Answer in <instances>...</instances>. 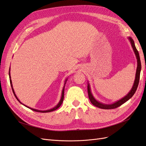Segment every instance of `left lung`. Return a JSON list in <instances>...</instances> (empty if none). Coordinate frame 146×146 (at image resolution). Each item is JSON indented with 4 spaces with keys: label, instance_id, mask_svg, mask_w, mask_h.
<instances>
[{
    "label": "left lung",
    "instance_id": "1",
    "mask_svg": "<svg viewBox=\"0 0 146 146\" xmlns=\"http://www.w3.org/2000/svg\"><path fill=\"white\" fill-rule=\"evenodd\" d=\"M128 39L129 42H130L132 48L133 49L134 52H135L136 54V57L137 59V69H136V76H135V82H134V84L133 85V87L131 89L130 92H129L127 95H126L125 97L123 98H121V100L117 101L116 102H114L113 104H102L101 102L98 101L95 98H94L93 96V94L91 92V89H90V86L89 84H88V97L90 101H91L93 105L94 106H96L97 108H99L101 109H115L118 107H119L121 105L125 103V102H127L128 100H129L130 98L134 95V94L135 93L137 86H138L139 84V77H140V72H141V60H140V57H139V54L138 53V51L137 50L135 45V42H134V40L132 39L131 37H129Z\"/></svg>",
    "mask_w": 146,
    "mask_h": 146
}]
</instances>
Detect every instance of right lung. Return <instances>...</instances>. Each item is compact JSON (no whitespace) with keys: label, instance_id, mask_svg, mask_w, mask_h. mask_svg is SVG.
I'll list each match as a JSON object with an SVG mask.
<instances>
[{"label":"right lung","instance_id":"obj_1","mask_svg":"<svg viewBox=\"0 0 146 146\" xmlns=\"http://www.w3.org/2000/svg\"><path fill=\"white\" fill-rule=\"evenodd\" d=\"M9 77H10V84H11V88H12V91H13V94H14V95H15V98H17V100L20 102L21 104H22L21 102L19 101V100L18 99V98H17V95H16L15 94V91H14V90H13V85H12V82H11V76H10V72H9ZM67 80H68V78H66V80H65V82H64V87H63V89H62V95H61V100H60V102H58V104L55 106V107H54L53 108H52V109H49V110H46V111H40V110H37V109H33V108H29V107H28V106H25V104H23L24 106H25L26 107H27V108H29V109H31V110H33V111H35V112H42V113H45V112H52V111H55V110H56L58 108H59L61 106V105L62 104V102H63V100H64V87H65V84H66V81H67Z\"/></svg>","mask_w":146,"mask_h":146}]
</instances>
